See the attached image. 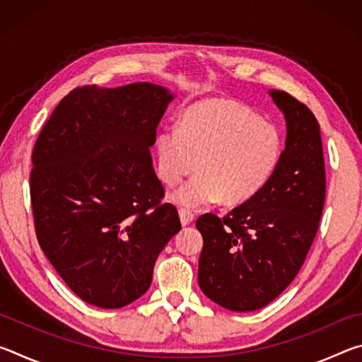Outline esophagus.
<instances>
[{
  "label": "esophagus",
  "instance_id": "obj_1",
  "mask_svg": "<svg viewBox=\"0 0 362 362\" xmlns=\"http://www.w3.org/2000/svg\"><path fill=\"white\" fill-rule=\"evenodd\" d=\"M179 216H180V222H182L183 226L189 225L194 220L193 212L188 211V209H179Z\"/></svg>",
  "mask_w": 362,
  "mask_h": 362
}]
</instances>
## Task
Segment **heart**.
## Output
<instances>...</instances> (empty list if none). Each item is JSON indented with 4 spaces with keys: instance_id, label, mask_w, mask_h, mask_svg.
I'll use <instances>...</instances> for the list:
<instances>
[{
    "instance_id": "b5f03b06",
    "label": "heart",
    "mask_w": 362,
    "mask_h": 362,
    "mask_svg": "<svg viewBox=\"0 0 362 362\" xmlns=\"http://www.w3.org/2000/svg\"><path fill=\"white\" fill-rule=\"evenodd\" d=\"M156 174L174 187L198 177L173 199L188 207L214 203L243 204L259 194L276 173L284 151L283 134L272 121L230 99H206L182 113L179 127L156 134Z\"/></svg>"
}]
</instances>
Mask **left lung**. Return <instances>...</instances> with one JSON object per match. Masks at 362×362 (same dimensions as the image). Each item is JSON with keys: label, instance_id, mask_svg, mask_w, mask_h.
I'll return each instance as SVG.
<instances>
[{"label": "left lung", "instance_id": "obj_1", "mask_svg": "<svg viewBox=\"0 0 362 362\" xmlns=\"http://www.w3.org/2000/svg\"><path fill=\"white\" fill-rule=\"evenodd\" d=\"M286 118V148L267 187L223 218L196 220L204 246L198 263L201 291L231 311L273 302L302 268L326 198L320 124L311 110L284 90H269Z\"/></svg>", "mask_w": 362, "mask_h": 362}]
</instances>
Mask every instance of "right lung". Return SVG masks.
<instances>
[{"mask_svg": "<svg viewBox=\"0 0 362 362\" xmlns=\"http://www.w3.org/2000/svg\"><path fill=\"white\" fill-rule=\"evenodd\" d=\"M174 99L134 83L83 86L60 100L33 148L36 238L79 298L121 308L148 291L158 255L182 225L163 204L150 146Z\"/></svg>", "mask_w": 362, "mask_h": 362, "instance_id": "add662e5", "label": "right lung"}]
</instances>
